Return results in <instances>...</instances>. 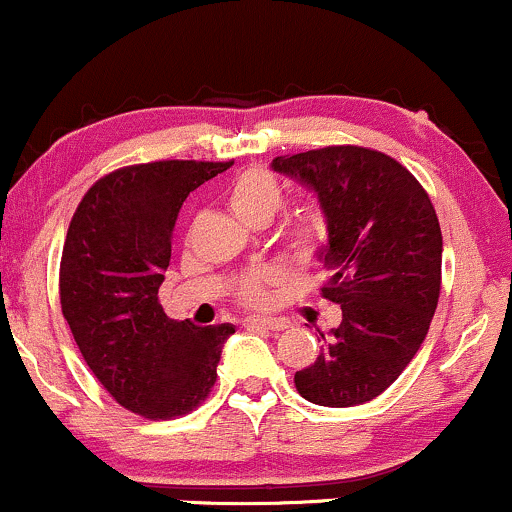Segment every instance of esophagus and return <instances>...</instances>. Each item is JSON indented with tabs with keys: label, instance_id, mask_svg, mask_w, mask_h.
<instances>
[{
	"label": "esophagus",
	"instance_id": "obj_1",
	"mask_svg": "<svg viewBox=\"0 0 512 512\" xmlns=\"http://www.w3.org/2000/svg\"><path fill=\"white\" fill-rule=\"evenodd\" d=\"M245 327H252V330H269V332H281L289 327V322L284 317H248L245 320Z\"/></svg>",
	"mask_w": 512,
	"mask_h": 512
}]
</instances>
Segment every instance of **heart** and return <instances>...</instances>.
<instances>
[{"label": "heart", "mask_w": 512, "mask_h": 512, "mask_svg": "<svg viewBox=\"0 0 512 512\" xmlns=\"http://www.w3.org/2000/svg\"><path fill=\"white\" fill-rule=\"evenodd\" d=\"M281 202H284V192H281L279 180L260 166L240 170L226 187L228 209L248 226L272 221L276 211L281 209ZM284 233L298 257H313L325 245L330 221L317 204H305V207L291 211L284 223ZM272 279L274 274L269 272L243 276L238 284V296L252 305L264 303L267 301V284Z\"/></svg>", "instance_id": "1"}]
</instances>
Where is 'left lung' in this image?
<instances>
[{
  "mask_svg": "<svg viewBox=\"0 0 512 512\" xmlns=\"http://www.w3.org/2000/svg\"><path fill=\"white\" fill-rule=\"evenodd\" d=\"M315 192L330 233L317 260L332 276L322 296L342 305L296 390L320 407H356L385 392L424 344L440 293L443 236L426 190L395 158L363 146L276 156Z\"/></svg>",
  "mask_w": 512,
  "mask_h": 512,
  "instance_id": "obj_1",
  "label": "left lung"
}]
</instances>
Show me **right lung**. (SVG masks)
Wrapping results in <instances>:
<instances>
[{
	"label": "right lung",
	"mask_w": 512,
	"mask_h": 512,
	"mask_svg": "<svg viewBox=\"0 0 512 512\" xmlns=\"http://www.w3.org/2000/svg\"><path fill=\"white\" fill-rule=\"evenodd\" d=\"M231 163L120 168L86 192L69 223L60 264L64 320L105 390L144 419L195 409L214 387L223 344L236 332L228 322L170 320L158 303L182 202Z\"/></svg>",
	"instance_id": "obj_1"
}]
</instances>
